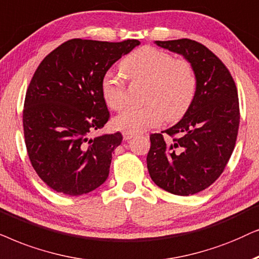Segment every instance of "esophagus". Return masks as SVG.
<instances>
[{
    "mask_svg": "<svg viewBox=\"0 0 259 259\" xmlns=\"http://www.w3.org/2000/svg\"><path fill=\"white\" fill-rule=\"evenodd\" d=\"M134 136H135V134H133V133H127V132H124V133H123V139H124V141H127V140L133 139Z\"/></svg>",
    "mask_w": 259,
    "mask_h": 259,
    "instance_id": "34e87169",
    "label": "esophagus"
}]
</instances>
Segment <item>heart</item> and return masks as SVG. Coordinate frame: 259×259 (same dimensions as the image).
I'll list each match as a JSON object with an SVG mask.
<instances>
[{
    "label": "heart",
    "mask_w": 259,
    "mask_h": 259,
    "mask_svg": "<svg viewBox=\"0 0 259 259\" xmlns=\"http://www.w3.org/2000/svg\"><path fill=\"white\" fill-rule=\"evenodd\" d=\"M119 68L132 81H147L144 99L148 104L124 110L113 119L116 129L137 134L158 125L163 118L174 122L188 111L194 101L198 78L187 59H174L167 52L144 46L126 55ZM101 90L110 109L117 111L126 105V88L119 77L106 73Z\"/></svg>",
    "instance_id": "1"
}]
</instances>
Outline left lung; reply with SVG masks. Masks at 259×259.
<instances>
[{
	"label": "left lung",
	"instance_id": "1",
	"mask_svg": "<svg viewBox=\"0 0 259 259\" xmlns=\"http://www.w3.org/2000/svg\"><path fill=\"white\" fill-rule=\"evenodd\" d=\"M155 44L191 61L198 88L180 122L150 135L147 167L160 188L192 195L209 187L232 155L240 119L237 88L223 61L204 45L189 39ZM163 132L168 135L165 139Z\"/></svg>",
	"mask_w": 259,
	"mask_h": 259
}]
</instances>
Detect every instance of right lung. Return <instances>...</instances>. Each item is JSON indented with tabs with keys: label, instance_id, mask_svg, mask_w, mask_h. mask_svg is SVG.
Here are the masks:
<instances>
[{
	"label": "right lung",
	"instance_id": "1",
	"mask_svg": "<svg viewBox=\"0 0 259 259\" xmlns=\"http://www.w3.org/2000/svg\"><path fill=\"white\" fill-rule=\"evenodd\" d=\"M141 42L68 40L37 66L26 92L23 133L34 170L48 187L77 196L109 177L120 133L91 137L110 113L102 80L117 60Z\"/></svg>",
	"mask_w": 259,
	"mask_h": 259
}]
</instances>
